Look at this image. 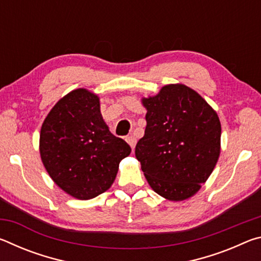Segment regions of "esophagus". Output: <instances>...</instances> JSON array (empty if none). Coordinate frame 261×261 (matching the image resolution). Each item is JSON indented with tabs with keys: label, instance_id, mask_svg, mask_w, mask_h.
<instances>
[{
	"label": "esophagus",
	"instance_id": "obj_1",
	"mask_svg": "<svg viewBox=\"0 0 261 261\" xmlns=\"http://www.w3.org/2000/svg\"><path fill=\"white\" fill-rule=\"evenodd\" d=\"M126 141H127V144H129L130 146H131V148H135L136 143H137V139L135 138V136L126 137Z\"/></svg>",
	"mask_w": 261,
	"mask_h": 261
}]
</instances>
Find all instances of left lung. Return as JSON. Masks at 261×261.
<instances>
[{"label": "left lung", "mask_w": 261, "mask_h": 261, "mask_svg": "<svg viewBox=\"0 0 261 261\" xmlns=\"http://www.w3.org/2000/svg\"><path fill=\"white\" fill-rule=\"evenodd\" d=\"M145 135L136 146L148 184L168 200L188 199L205 183L220 155L221 124L211 106L191 88L170 84L143 99Z\"/></svg>", "instance_id": "8db88e82"}]
</instances>
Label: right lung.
<instances>
[{
	"instance_id": "1",
	"label": "right lung",
	"mask_w": 261,
	"mask_h": 261,
	"mask_svg": "<svg viewBox=\"0 0 261 261\" xmlns=\"http://www.w3.org/2000/svg\"><path fill=\"white\" fill-rule=\"evenodd\" d=\"M131 147L102 120L100 102L84 88L70 92L47 115L40 132L43 166L59 187L77 199L103 193Z\"/></svg>"
}]
</instances>
